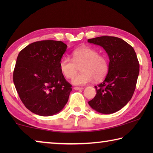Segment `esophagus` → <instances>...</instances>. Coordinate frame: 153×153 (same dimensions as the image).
Wrapping results in <instances>:
<instances>
[{
  "label": "esophagus",
  "mask_w": 153,
  "mask_h": 153,
  "mask_svg": "<svg viewBox=\"0 0 153 153\" xmlns=\"http://www.w3.org/2000/svg\"><path fill=\"white\" fill-rule=\"evenodd\" d=\"M74 89L76 90H83L82 87H74Z\"/></svg>",
  "instance_id": "obj_1"
}]
</instances>
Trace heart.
Instances as JSON below:
<instances>
[{
  "instance_id": "heart-1",
  "label": "heart",
  "mask_w": 153,
  "mask_h": 153,
  "mask_svg": "<svg viewBox=\"0 0 153 153\" xmlns=\"http://www.w3.org/2000/svg\"><path fill=\"white\" fill-rule=\"evenodd\" d=\"M81 65L82 72L76 75L78 66ZM59 69L66 78L74 77L72 79L74 84L83 85L94 79L99 81L104 78L108 71V62L107 57L98 54L96 49L82 46L72 53V59L66 56L62 58L59 62Z\"/></svg>"
}]
</instances>
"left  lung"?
<instances>
[{"mask_svg":"<svg viewBox=\"0 0 153 153\" xmlns=\"http://www.w3.org/2000/svg\"><path fill=\"white\" fill-rule=\"evenodd\" d=\"M105 49L109 58L108 74L95 86L97 94L89 105L97 112L111 114L127 105L135 91L140 65L135 51L120 38L103 36L88 40Z\"/></svg>","mask_w":153,"mask_h":153,"instance_id":"left-lung-1","label":"left lung"}]
</instances>
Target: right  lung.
I'll return each instance as SVG.
<instances>
[{"instance_id": "obj_1", "label": "right lung", "mask_w": 153, "mask_h": 153, "mask_svg": "<svg viewBox=\"0 0 153 153\" xmlns=\"http://www.w3.org/2000/svg\"><path fill=\"white\" fill-rule=\"evenodd\" d=\"M67 48L61 41L42 40L27 45L18 55L15 88L25 107L36 115H55L68 101L71 85L59 69Z\"/></svg>"}]
</instances>
